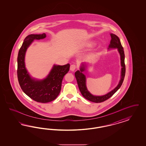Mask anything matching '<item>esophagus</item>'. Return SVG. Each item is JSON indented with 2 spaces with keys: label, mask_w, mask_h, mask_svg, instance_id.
Returning a JSON list of instances; mask_svg holds the SVG:
<instances>
[{
  "label": "esophagus",
  "mask_w": 146,
  "mask_h": 146,
  "mask_svg": "<svg viewBox=\"0 0 146 146\" xmlns=\"http://www.w3.org/2000/svg\"><path fill=\"white\" fill-rule=\"evenodd\" d=\"M76 68V65L74 64H73V65H71V66H70V70L71 71H74V70Z\"/></svg>",
  "instance_id": "34e87169"
}]
</instances>
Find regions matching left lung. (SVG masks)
Segmentation results:
<instances>
[{
	"mask_svg": "<svg viewBox=\"0 0 146 146\" xmlns=\"http://www.w3.org/2000/svg\"><path fill=\"white\" fill-rule=\"evenodd\" d=\"M111 40H110V44L109 45L108 50L112 49H117L119 53L120 57V64H121V74L119 82L116 87L110 92L102 96H96L90 93L87 89L86 86V76L84 75V73L87 70V64L82 63L80 68V70L75 72V76L78 84V87L82 95L84 97L91 102L95 103H101L110 98L121 87L123 82L124 77L125 75V54H124V49L121 44L119 37L113 34H110Z\"/></svg>",
	"mask_w": 146,
	"mask_h": 146,
	"instance_id": "1",
	"label": "left lung"
}]
</instances>
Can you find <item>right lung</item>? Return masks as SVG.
Returning a JSON list of instances; mask_svg holds the SVG:
<instances>
[{"label": "right lung", "mask_w": 146, "mask_h": 146, "mask_svg": "<svg viewBox=\"0 0 146 146\" xmlns=\"http://www.w3.org/2000/svg\"><path fill=\"white\" fill-rule=\"evenodd\" d=\"M46 34H31L27 36L19 50L18 56V81L23 92L32 100L40 103L54 100L61 90L62 79L70 70V65H54L49 74L43 79L32 78L25 66L27 50L35 40L43 39Z\"/></svg>", "instance_id": "1"}]
</instances>
